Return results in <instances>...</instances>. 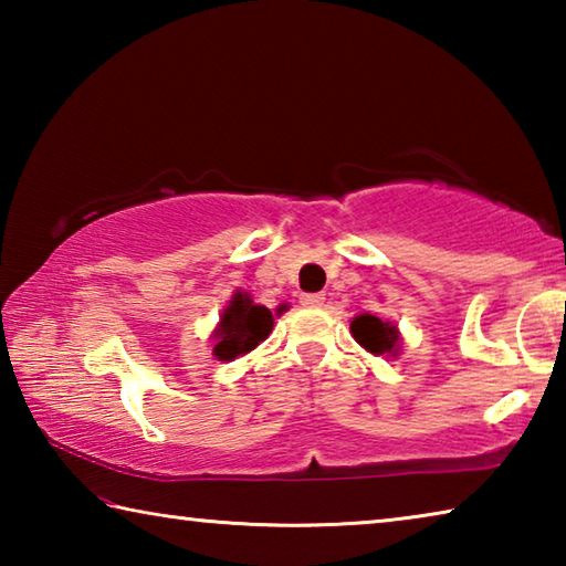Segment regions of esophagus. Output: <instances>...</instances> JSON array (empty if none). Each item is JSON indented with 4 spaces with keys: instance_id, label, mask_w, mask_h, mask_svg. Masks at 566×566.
<instances>
[{
    "instance_id": "1",
    "label": "esophagus",
    "mask_w": 566,
    "mask_h": 566,
    "mask_svg": "<svg viewBox=\"0 0 566 566\" xmlns=\"http://www.w3.org/2000/svg\"><path fill=\"white\" fill-rule=\"evenodd\" d=\"M300 302L304 306H312V310H317V306L324 304V294H302Z\"/></svg>"
}]
</instances>
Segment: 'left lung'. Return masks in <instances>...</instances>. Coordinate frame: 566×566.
<instances>
[{"mask_svg": "<svg viewBox=\"0 0 566 566\" xmlns=\"http://www.w3.org/2000/svg\"><path fill=\"white\" fill-rule=\"evenodd\" d=\"M349 329L359 347L375 354V357H399L401 337L397 324L381 322L375 314L364 312L349 322Z\"/></svg>", "mask_w": 566, "mask_h": 566, "instance_id": "obj_1", "label": "left lung"}]
</instances>
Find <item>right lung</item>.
Returning a JSON list of instances; mask_svg holds the SVG:
<instances>
[{"mask_svg":"<svg viewBox=\"0 0 566 566\" xmlns=\"http://www.w3.org/2000/svg\"><path fill=\"white\" fill-rule=\"evenodd\" d=\"M284 312V304L274 314L264 304H254L252 296L244 290H237L232 300L219 314L217 327L209 334L212 354L219 361H234L270 337L274 327V317Z\"/></svg>","mask_w":566,"mask_h":566,"instance_id":"obj_1","label":"right lung"}]
</instances>
